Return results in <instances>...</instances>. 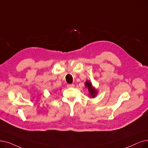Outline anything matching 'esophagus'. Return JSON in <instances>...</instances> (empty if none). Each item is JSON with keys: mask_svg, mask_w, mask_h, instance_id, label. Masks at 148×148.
I'll use <instances>...</instances> for the list:
<instances>
[{"mask_svg": "<svg viewBox=\"0 0 148 148\" xmlns=\"http://www.w3.org/2000/svg\"><path fill=\"white\" fill-rule=\"evenodd\" d=\"M74 86L75 85L74 84H68L67 85V87L68 88H74Z\"/></svg>", "mask_w": 148, "mask_h": 148, "instance_id": "obj_1", "label": "esophagus"}]
</instances>
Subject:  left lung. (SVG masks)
<instances>
[{
    "mask_svg": "<svg viewBox=\"0 0 148 148\" xmlns=\"http://www.w3.org/2000/svg\"><path fill=\"white\" fill-rule=\"evenodd\" d=\"M85 86L88 88V91L90 94V97H91L92 98L95 97L96 95L97 94V91L92 85V83L90 81H86L85 82Z\"/></svg>",
    "mask_w": 148,
    "mask_h": 148,
    "instance_id": "obj_1",
    "label": "left lung"
}]
</instances>
